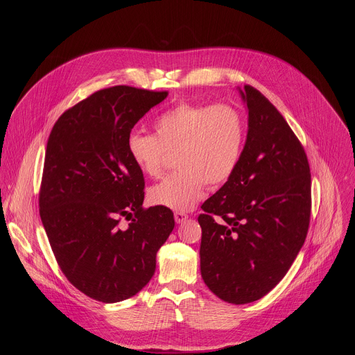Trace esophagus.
<instances>
[{
  "label": "esophagus",
  "mask_w": 355,
  "mask_h": 355,
  "mask_svg": "<svg viewBox=\"0 0 355 355\" xmlns=\"http://www.w3.org/2000/svg\"><path fill=\"white\" fill-rule=\"evenodd\" d=\"M174 219H175L177 223H184V222L188 219V215H187L185 212H181V211H180V212H175V214H174Z\"/></svg>",
  "instance_id": "34e87169"
}]
</instances>
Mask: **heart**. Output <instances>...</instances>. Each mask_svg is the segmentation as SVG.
Masks as SVG:
<instances>
[{"mask_svg":"<svg viewBox=\"0 0 355 355\" xmlns=\"http://www.w3.org/2000/svg\"><path fill=\"white\" fill-rule=\"evenodd\" d=\"M156 135L133 130L126 140L135 166L147 177H159L174 155L177 171L148 189L153 205L188 211L204 193L205 184L219 185L234 173L244 147L245 121L230 104L180 103L155 122Z\"/></svg>","mask_w":355,"mask_h":355,"instance_id":"obj_1","label":"heart"}]
</instances>
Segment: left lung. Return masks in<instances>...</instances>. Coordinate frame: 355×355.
I'll use <instances>...</instances> for the list:
<instances>
[{
    "label": "left lung",
    "instance_id": "8db88e82",
    "mask_svg": "<svg viewBox=\"0 0 355 355\" xmlns=\"http://www.w3.org/2000/svg\"><path fill=\"white\" fill-rule=\"evenodd\" d=\"M240 95L248 132L240 162L202 205L200 275L222 300L244 305L267 295L288 272L311 220V168L303 146L254 87Z\"/></svg>",
    "mask_w": 355,
    "mask_h": 355
}]
</instances>
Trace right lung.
<instances>
[{"mask_svg":"<svg viewBox=\"0 0 355 355\" xmlns=\"http://www.w3.org/2000/svg\"><path fill=\"white\" fill-rule=\"evenodd\" d=\"M167 95L129 85L99 89L50 132L40 219L66 278L95 300L121 302L144 288L174 229L168 208H143V173L126 147L137 121Z\"/></svg>","mask_w":355,"mask_h":355,"instance_id":"add662e5","label":"right lung"}]
</instances>
